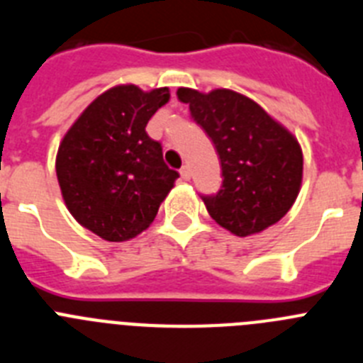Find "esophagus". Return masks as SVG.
<instances>
[{
    "mask_svg": "<svg viewBox=\"0 0 363 363\" xmlns=\"http://www.w3.org/2000/svg\"><path fill=\"white\" fill-rule=\"evenodd\" d=\"M179 174H182V178L184 179H191V169H189L187 165H184L182 169H179Z\"/></svg>",
    "mask_w": 363,
    "mask_h": 363,
    "instance_id": "1",
    "label": "esophagus"
}]
</instances>
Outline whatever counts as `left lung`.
Segmentation results:
<instances>
[{
  "label": "left lung",
  "instance_id": "obj_1",
  "mask_svg": "<svg viewBox=\"0 0 363 363\" xmlns=\"http://www.w3.org/2000/svg\"><path fill=\"white\" fill-rule=\"evenodd\" d=\"M178 99L189 104L220 156V191L201 194L211 218L236 236L280 221L296 200L303 171L293 134L252 99L227 89L209 94L178 89Z\"/></svg>",
  "mask_w": 363,
  "mask_h": 363
}]
</instances>
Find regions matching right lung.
<instances>
[{"label":"right lung","mask_w":363,"mask_h":363,"mask_svg":"<svg viewBox=\"0 0 363 363\" xmlns=\"http://www.w3.org/2000/svg\"><path fill=\"white\" fill-rule=\"evenodd\" d=\"M169 89L120 85L83 111L63 138L56 174L70 214L99 238L125 242L145 230L179 174L145 127Z\"/></svg>","instance_id":"obj_1"}]
</instances>
